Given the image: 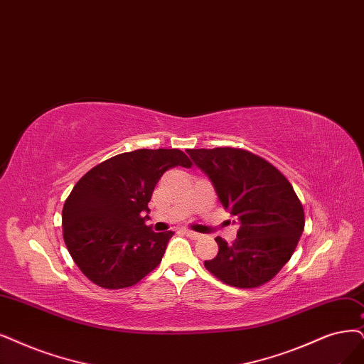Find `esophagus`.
Returning a JSON list of instances; mask_svg holds the SVG:
<instances>
[{
	"label": "esophagus",
	"instance_id": "1",
	"mask_svg": "<svg viewBox=\"0 0 364 364\" xmlns=\"http://www.w3.org/2000/svg\"><path fill=\"white\" fill-rule=\"evenodd\" d=\"M183 232H184L187 237H189V238H192V240H199L200 237H203L200 234H198V232H195V231H191V230H183Z\"/></svg>",
	"mask_w": 364,
	"mask_h": 364
}]
</instances>
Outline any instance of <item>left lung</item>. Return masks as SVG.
<instances>
[{"mask_svg":"<svg viewBox=\"0 0 364 364\" xmlns=\"http://www.w3.org/2000/svg\"><path fill=\"white\" fill-rule=\"evenodd\" d=\"M187 154L240 223L232 245L216 238L219 253L205 268L235 288L270 282L291 259L304 230V210L291 183L270 161L243 148H198Z\"/></svg>","mask_w":364,"mask_h":364,"instance_id":"8db88e82","label":"left lung"}]
</instances>
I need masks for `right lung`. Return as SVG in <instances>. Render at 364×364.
Segmentation results:
<instances>
[{
	"label": "right lung",
	"instance_id": "right-lung-1",
	"mask_svg": "<svg viewBox=\"0 0 364 364\" xmlns=\"http://www.w3.org/2000/svg\"><path fill=\"white\" fill-rule=\"evenodd\" d=\"M191 168L177 148H141L90 169L63 207V237L75 264L105 289L136 285L160 264L172 231L145 225L154 187L168 169Z\"/></svg>",
	"mask_w": 364,
	"mask_h": 364
}]
</instances>
